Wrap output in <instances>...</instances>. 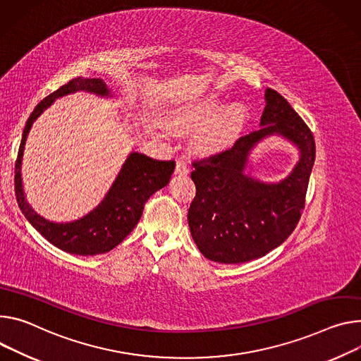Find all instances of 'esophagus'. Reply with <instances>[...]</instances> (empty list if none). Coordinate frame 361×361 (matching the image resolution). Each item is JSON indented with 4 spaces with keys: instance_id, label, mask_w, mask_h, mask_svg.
Masks as SVG:
<instances>
[{
    "instance_id": "obj_1",
    "label": "esophagus",
    "mask_w": 361,
    "mask_h": 361,
    "mask_svg": "<svg viewBox=\"0 0 361 361\" xmlns=\"http://www.w3.org/2000/svg\"><path fill=\"white\" fill-rule=\"evenodd\" d=\"M188 174V169H187V166H185V162L184 161H177V166H176V176H183V177H185Z\"/></svg>"
}]
</instances>
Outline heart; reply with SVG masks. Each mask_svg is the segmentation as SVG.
Listing matches in <instances>:
<instances>
[{
	"mask_svg": "<svg viewBox=\"0 0 361 361\" xmlns=\"http://www.w3.org/2000/svg\"><path fill=\"white\" fill-rule=\"evenodd\" d=\"M246 121L247 112L243 105L224 106L219 94L209 93L180 108L173 115L171 125L178 133L202 129L195 138V147L200 152L212 155L231 148L240 137Z\"/></svg>",
	"mask_w": 361,
	"mask_h": 361,
	"instance_id": "heart-1",
	"label": "heart"
}]
</instances>
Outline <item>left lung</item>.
<instances>
[{
	"label": "left lung",
	"instance_id": "left-lung-1",
	"mask_svg": "<svg viewBox=\"0 0 361 361\" xmlns=\"http://www.w3.org/2000/svg\"><path fill=\"white\" fill-rule=\"evenodd\" d=\"M260 129L227 151L194 161L195 197L188 226L199 250L219 264H243L265 256L297 227L315 161V141L307 123L274 89L265 90ZM269 136H282L298 147L293 171L275 183L245 173L251 151Z\"/></svg>",
	"mask_w": 361,
	"mask_h": 361
}]
</instances>
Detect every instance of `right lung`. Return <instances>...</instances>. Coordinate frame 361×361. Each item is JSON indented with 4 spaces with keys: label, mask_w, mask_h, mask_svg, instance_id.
<instances>
[{
    "label": "right lung",
    "mask_w": 361,
    "mask_h": 361,
    "mask_svg": "<svg viewBox=\"0 0 361 361\" xmlns=\"http://www.w3.org/2000/svg\"><path fill=\"white\" fill-rule=\"evenodd\" d=\"M89 92L101 97H114L102 79H72L44 99L31 112L23 130L16 162V197L20 210L36 231L56 247L80 256L101 255L116 247L140 221L145 202L159 188L166 187L174 173V161H158L140 152H130L105 194L102 202L86 216L66 223L50 221L28 204L21 178L24 147L35 121L61 96Z\"/></svg>",
    "instance_id": "obj_1"
}]
</instances>
